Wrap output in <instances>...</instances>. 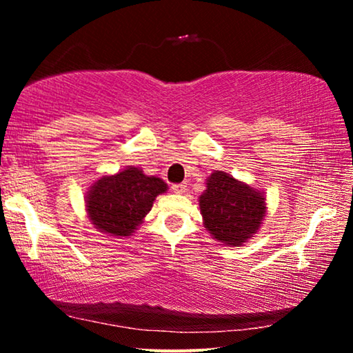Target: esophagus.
I'll return each instance as SVG.
<instances>
[{
  "instance_id": "obj_1",
  "label": "esophagus",
  "mask_w": 353,
  "mask_h": 353,
  "mask_svg": "<svg viewBox=\"0 0 353 353\" xmlns=\"http://www.w3.org/2000/svg\"><path fill=\"white\" fill-rule=\"evenodd\" d=\"M171 190L177 194H182L183 191L187 190V183H174V185H171Z\"/></svg>"
}]
</instances>
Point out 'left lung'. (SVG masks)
Returning a JSON list of instances; mask_svg holds the SVG:
<instances>
[{
	"label": "left lung",
	"instance_id": "obj_1",
	"mask_svg": "<svg viewBox=\"0 0 353 353\" xmlns=\"http://www.w3.org/2000/svg\"><path fill=\"white\" fill-rule=\"evenodd\" d=\"M199 205L208 232L230 246H241L259 230L266 208L259 191L223 171L213 172L208 179Z\"/></svg>",
	"mask_w": 353,
	"mask_h": 353
}]
</instances>
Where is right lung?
I'll list each match as a JSON object with an SVG mask.
<instances>
[{
  "label": "right lung",
  "mask_w": 353,
  "mask_h": 353,
  "mask_svg": "<svg viewBox=\"0 0 353 353\" xmlns=\"http://www.w3.org/2000/svg\"><path fill=\"white\" fill-rule=\"evenodd\" d=\"M165 191L162 179L128 168L117 176L101 177L93 185L87 198L88 216L103 232L126 236L151 210L157 194Z\"/></svg>",
  "instance_id": "add662e5"
}]
</instances>
